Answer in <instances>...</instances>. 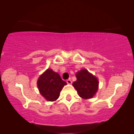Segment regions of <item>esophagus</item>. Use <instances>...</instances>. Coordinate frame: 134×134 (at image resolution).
I'll return each instance as SVG.
<instances>
[{"label": "esophagus", "mask_w": 134, "mask_h": 134, "mask_svg": "<svg viewBox=\"0 0 134 134\" xmlns=\"http://www.w3.org/2000/svg\"><path fill=\"white\" fill-rule=\"evenodd\" d=\"M67 83L68 84H71L72 83V81L71 80V79H69L68 80H67Z\"/></svg>", "instance_id": "obj_1"}]
</instances>
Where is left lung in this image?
I'll return each instance as SVG.
<instances>
[{"label": "left lung", "instance_id": "1", "mask_svg": "<svg viewBox=\"0 0 134 134\" xmlns=\"http://www.w3.org/2000/svg\"><path fill=\"white\" fill-rule=\"evenodd\" d=\"M77 80L72 86L78 93L83 99H89L93 97L98 89L99 82L97 78L90 74L87 70L83 69L76 74Z\"/></svg>", "mask_w": 134, "mask_h": 134}]
</instances>
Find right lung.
Instances as JSON below:
<instances>
[{
	"label": "right lung",
	"instance_id": "1",
	"mask_svg": "<svg viewBox=\"0 0 134 134\" xmlns=\"http://www.w3.org/2000/svg\"><path fill=\"white\" fill-rule=\"evenodd\" d=\"M66 85L57 72L51 69H47L40 77L37 82L40 93L48 101L56 100L61 90Z\"/></svg>",
	"mask_w": 134,
	"mask_h": 134
}]
</instances>
